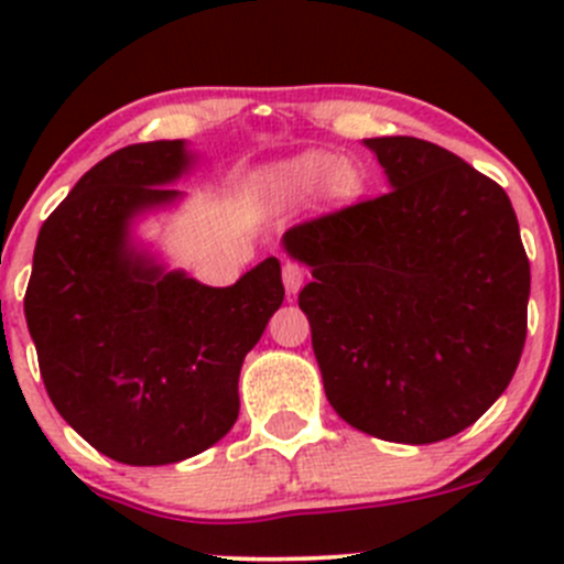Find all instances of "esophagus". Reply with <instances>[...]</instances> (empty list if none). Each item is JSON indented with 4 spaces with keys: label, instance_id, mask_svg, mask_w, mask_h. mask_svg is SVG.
<instances>
[{
    "label": "esophagus",
    "instance_id": "34e87169",
    "mask_svg": "<svg viewBox=\"0 0 564 564\" xmlns=\"http://www.w3.org/2000/svg\"><path fill=\"white\" fill-rule=\"evenodd\" d=\"M305 283V270L297 264V261H286L283 264V286H286L289 294H297Z\"/></svg>",
    "mask_w": 564,
    "mask_h": 564
}]
</instances>
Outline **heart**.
<instances>
[{
  "label": "heart",
  "instance_id": "heart-1",
  "mask_svg": "<svg viewBox=\"0 0 564 564\" xmlns=\"http://www.w3.org/2000/svg\"><path fill=\"white\" fill-rule=\"evenodd\" d=\"M264 191L272 202L294 204L314 196L324 207H346L362 193V172L351 161H335L324 150H305L275 163L264 174Z\"/></svg>",
  "mask_w": 564,
  "mask_h": 564
}]
</instances>
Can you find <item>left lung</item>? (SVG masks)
<instances>
[{
  "label": "left lung",
  "instance_id": "obj_1",
  "mask_svg": "<svg viewBox=\"0 0 564 564\" xmlns=\"http://www.w3.org/2000/svg\"><path fill=\"white\" fill-rule=\"evenodd\" d=\"M362 144L392 191L294 226L281 246L314 275L300 308L329 406L377 440L431 445L513 379L529 261L497 182L412 135Z\"/></svg>",
  "mask_w": 564,
  "mask_h": 564
}]
</instances>
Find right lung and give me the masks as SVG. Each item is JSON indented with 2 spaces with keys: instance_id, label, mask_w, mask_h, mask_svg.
<instances>
[{
  "instance_id": "1",
  "label": "right lung",
  "mask_w": 564,
  "mask_h": 564,
  "mask_svg": "<svg viewBox=\"0 0 564 564\" xmlns=\"http://www.w3.org/2000/svg\"><path fill=\"white\" fill-rule=\"evenodd\" d=\"M198 155L187 141L130 144L76 182L37 235L24 314L56 412L130 466L176 464L240 414L242 360L283 303L275 256L235 286H204L135 237L172 209Z\"/></svg>"
}]
</instances>
